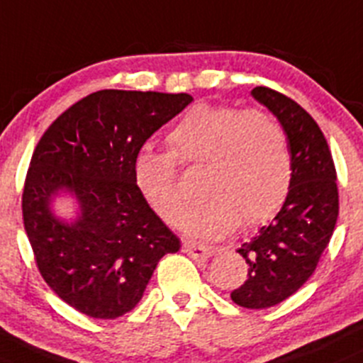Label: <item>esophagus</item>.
Here are the masks:
<instances>
[{"mask_svg": "<svg viewBox=\"0 0 363 363\" xmlns=\"http://www.w3.org/2000/svg\"><path fill=\"white\" fill-rule=\"evenodd\" d=\"M184 250L189 257H192L194 260H206V258L212 257L213 251L210 247L201 246V244H192V242H185Z\"/></svg>", "mask_w": 363, "mask_h": 363, "instance_id": "1", "label": "esophagus"}]
</instances>
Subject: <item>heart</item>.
Instances as JSON below:
<instances>
[{"label":"heart","instance_id":"heart-1","mask_svg":"<svg viewBox=\"0 0 363 363\" xmlns=\"http://www.w3.org/2000/svg\"><path fill=\"white\" fill-rule=\"evenodd\" d=\"M167 153L144 147L133 158L137 191L165 223L184 210L176 166L196 167L205 198L182 219L187 235L216 240L239 220L246 226L271 219L292 184L289 140L264 110L196 105L169 132Z\"/></svg>","mask_w":363,"mask_h":363}]
</instances>
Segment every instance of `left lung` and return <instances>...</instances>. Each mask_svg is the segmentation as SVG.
I'll use <instances>...</instances> for the list:
<instances>
[{"label":"left lung","instance_id":"1","mask_svg":"<svg viewBox=\"0 0 363 363\" xmlns=\"http://www.w3.org/2000/svg\"><path fill=\"white\" fill-rule=\"evenodd\" d=\"M251 96L279 121L292 160L291 191L281 210L239 247L250 269L231 299L260 310L291 298L313 274L339 217V189L330 147L313 117L269 87H255Z\"/></svg>","mask_w":363,"mask_h":363}]
</instances>
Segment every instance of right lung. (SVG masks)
<instances>
[{"label": "right lung", "instance_id": "obj_1", "mask_svg": "<svg viewBox=\"0 0 363 363\" xmlns=\"http://www.w3.org/2000/svg\"><path fill=\"white\" fill-rule=\"evenodd\" d=\"M191 94L98 91L69 106L40 137L23 191L24 230L51 291L78 312L116 319L133 310L160 258L179 239L150 208L133 158ZM60 191L81 206L71 223L50 212Z\"/></svg>", "mask_w": 363, "mask_h": 363}]
</instances>
